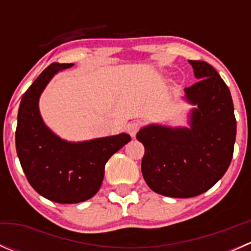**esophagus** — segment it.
<instances>
[{
  "mask_svg": "<svg viewBox=\"0 0 251 251\" xmlns=\"http://www.w3.org/2000/svg\"><path fill=\"white\" fill-rule=\"evenodd\" d=\"M141 126H142V121H140V120L132 121V123L128 124V126H127L128 133H130L132 137H135L136 133H137V131L141 128Z\"/></svg>",
  "mask_w": 251,
  "mask_h": 251,
  "instance_id": "esophagus-1",
  "label": "esophagus"
}]
</instances>
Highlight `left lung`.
<instances>
[{
  "label": "left lung",
  "instance_id": "8db88e82",
  "mask_svg": "<svg viewBox=\"0 0 251 251\" xmlns=\"http://www.w3.org/2000/svg\"><path fill=\"white\" fill-rule=\"evenodd\" d=\"M194 85L184 88V100L197 105L189 127L149 125L141 128L142 175L149 188L171 198H192L209 191L228 169L233 156V100L219 73L203 60H189Z\"/></svg>",
  "mask_w": 251,
  "mask_h": 251
}]
</instances>
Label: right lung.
<instances>
[{"instance_id": "obj_1", "label": "right lung", "mask_w": 251, "mask_h": 251, "mask_svg": "<svg viewBox=\"0 0 251 251\" xmlns=\"http://www.w3.org/2000/svg\"><path fill=\"white\" fill-rule=\"evenodd\" d=\"M73 64L52 63L37 76L20 100L16 147L20 165L32 188L48 201L75 204L92 198L100 188L104 166L131 141L130 135L67 142L45 125L39 98L50 80Z\"/></svg>"}]
</instances>
